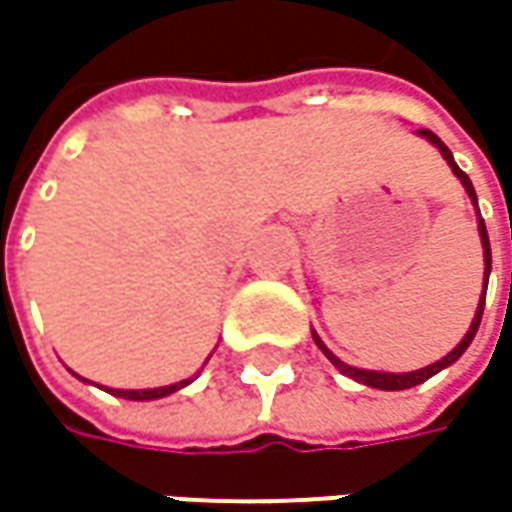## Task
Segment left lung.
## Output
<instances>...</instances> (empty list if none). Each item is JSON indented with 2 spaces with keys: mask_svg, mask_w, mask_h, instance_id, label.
<instances>
[{
  "mask_svg": "<svg viewBox=\"0 0 512 512\" xmlns=\"http://www.w3.org/2000/svg\"><path fill=\"white\" fill-rule=\"evenodd\" d=\"M419 136H424L430 145H436L439 148V153H442L444 159H447V165H450V170L459 176V182L464 185V190H467V196L473 199V205H476V190H473V182H470V176L464 173L456 162H453V153H450V148L444 145L442 139L433 133V130H416ZM479 210V207H476ZM479 236H482V247H484V293L482 299H479V310H476V316H473V322H470V330L464 333V339L444 359H439V362L427 364V367H422V370H410V373H379V370H359V367H350V364H344L339 356H333L330 350L325 347V342L313 333V342L319 344V350L325 353L327 359H330V364L333 367H339L344 376H350V379H356L359 384H367V387H376V390H407V387H416V384L427 382L430 376H436L439 370H444V367H450V364L456 362L459 356H462L464 350L470 347V342H473V336H476V330H479V322H482V310H484V296H487V276H490V239H487V227H484V219L482 213H479Z\"/></svg>",
  "mask_w": 512,
  "mask_h": 512,
  "instance_id": "left-lung-1",
  "label": "left lung"
}]
</instances>
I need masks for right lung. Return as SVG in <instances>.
Instances as JSON below:
<instances>
[{
    "label": "right lung",
    "mask_w": 512,
    "mask_h": 512,
    "mask_svg": "<svg viewBox=\"0 0 512 512\" xmlns=\"http://www.w3.org/2000/svg\"><path fill=\"white\" fill-rule=\"evenodd\" d=\"M190 382H193V379H182V382L168 384V387H153V390H110V393H113V396H122V399H130V402H150V399L170 396V393L182 390V387Z\"/></svg>",
    "instance_id": "1"
}]
</instances>
